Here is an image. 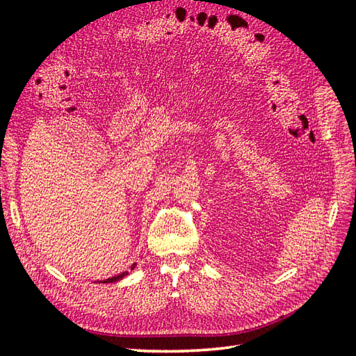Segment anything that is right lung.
<instances>
[{
    "label": "right lung",
    "mask_w": 356,
    "mask_h": 356,
    "mask_svg": "<svg viewBox=\"0 0 356 356\" xmlns=\"http://www.w3.org/2000/svg\"><path fill=\"white\" fill-rule=\"evenodd\" d=\"M132 267H135V264L132 266ZM124 275H127L126 272L124 273H122V275H118V276H114V277H110V279H106V281H104V282H115V281H118V279H122Z\"/></svg>",
    "instance_id": "obj_1"
}]
</instances>
